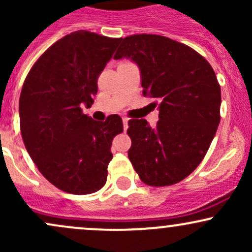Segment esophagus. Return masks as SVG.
Masks as SVG:
<instances>
[{
	"label": "esophagus",
	"mask_w": 252,
	"mask_h": 252,
	"mask_svg": "<svg viewBox=\"0 0 252 252\" xmlns=\"http://www.w3.org/2000/svg\"><path fill=\"white\" fill-rule=\"evenodd\" d=\"M122 121H123V129H124V131H126V130L128 129V122H129V120H128V118H126V117H123Z\"/></svg>",
	"instance_id": "esophagus-1"
}]
</instances>
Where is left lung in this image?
Segmentation results:
<instances>
[{
  "mask_svg": "<svg viewBox=\"0 0 252 252\" xmlns=\"http://www.w3.org/2000/svg\"><path fill=\"white\" fill-rule=\"evenodd\" d=\"M132 60L141 72L143 96L154 99L158 121L130 120L128 156L149 186L187 178L206 155L220 122V86L209 62L169 37L136 34L124 37L114 59Z\"/></svg>",
  "mask_w": 252,
  "mask_h": 252,
  "instance_id": "obj_1",
  "label": "left lung"
}]
</instances>
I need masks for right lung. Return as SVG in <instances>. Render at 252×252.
<instances>
[{"mask_svg":"<svg viewBox=\"0 0 252 252\" xmlns=\"http://www.w3.org/2000/svg\"><path fill=\"white\" fill-rule=\"evenodd\" d=\"M121 40L73 32L53 43L26 77L19 102L25 147L39 172L63 192L90 194L106 182L122 118L110 115L97 122L82 108L94 104L98 76Z\"/></svg>","mask_w":252,"mask_h":252,"instance_id":"add662e5","label":"right lung"}]
</instances>
